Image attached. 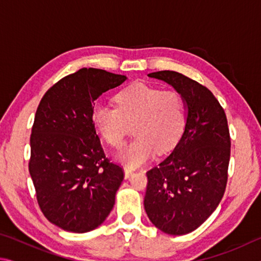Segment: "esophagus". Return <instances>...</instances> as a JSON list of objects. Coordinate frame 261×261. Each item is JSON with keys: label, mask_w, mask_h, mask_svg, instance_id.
Listing matches in <instances>:
<instances>
[{"label": "esophagus", "mask_w": 261, "mask_h": 261, "mask_svg": "<svg viewBox=\"0 0 261 261\" xmlns=\"http://www.w3.org/2000/svg\"><path fill=\"white\" fill-rule=\"evenodd\" d=\"M132 174H134V170L130 169V168H127V167L124 168V177H125V179L126 178H130V176Z\"/></svg>", "instance_id": "1"}]
</instances>
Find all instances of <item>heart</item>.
<instances>
[{"instance_id":"1","label":"heart","mask_w":261,"mask_h":261,"mask_svg":"<svg viewBox=\"0 0 261 261\" xmlns=\"http://www.w3.org/2000/svg\"><path fill=\"white\" fill-rule=\"evenodd\" d=\"M116 108L99 106L93 112V124L106 143L118 148L134 126L136 138L117 153L116 159L129 168H137L155 151H170L185 126V103L175 91L134 84L114 98Z\"/></svg>"}]
</instances>
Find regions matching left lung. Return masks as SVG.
<instances>
[{
	"instance_id": "obj_1",
	"label": "left lung",
	"mask_w": 261,
	"mask_h": 261,
	"mask_svg": "<svg viewBox=\"0 0 261 261\" xmlns=\"http://www.w3.org/2000/svg\"><path fill=\"white\" fill-rule=\"evenodd\" d=\"M148 77L173 86L188 113L173 152L147 171L145 211L161 231L185 235L210 218L226 190L231 145L227 117L213 93L193 79L169 70Z\"/></svg>"
}]
</instances>
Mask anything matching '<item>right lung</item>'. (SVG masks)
Masks as SVG:
<instances>
[{"mask_svg": "<svg viewBox=\"0 0 261 261\" xmlns=\"http://www.w3.org/2000/svg\"><path fill=\"white\" fill-rule=\"evenodd\" d=\"M126 79L83 68L53 85L38 106L29 170L43 215L63 230H93L113 210L124 173L105 155L93 106Z\"/></svg>", "mask_w": 261, "mask_h": 261, "instance_id": "right-lung-1", "label": "right lung"}]
</instances>
